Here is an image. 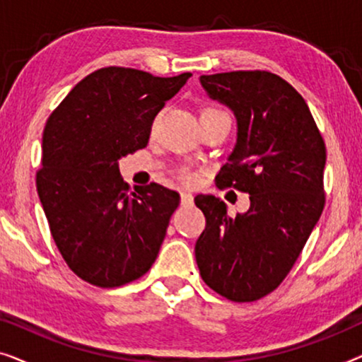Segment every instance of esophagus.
I'll list each match as a JSON object with an SVG mask.
<instances>
[{"mask_svg": "<svg viewBox=\"0 0 362 362\" xmlns=\"http://www.w3.org/2000/svg\"><path fill=\"white\" fill-rule=\"evenodd\" d=\"M192 202H194V196H192L191 192L182 191V192H181V204H182V206H191Z\"/></svg>", "mask_w": 362, "mask_h": 362, "instance_id": "1", "label": "esophagus"}]
</instances>
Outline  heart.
<instances>
[{"mask_svg": "<svg viewBox=\"0 0 362 362\" xmlns=\"http://www.w3.org/2000/svg\"><path fill=\"white\" fill-rule=\"evenodd\" d=\"M214 110H217V108H206L204 112H214ZM181 180L182 181H186V182H194L196 181V176H194V173H191L189 170H182L181 171Z\"/></svg>", "mask_w": 362, "mask_h": 362, "instance_id": "1", "label": "heart"}]
</instances>
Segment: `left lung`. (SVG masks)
I'll list each match as a JSON object with an SVG mask.
<instances>
[{
	"label": "left lung",
	"mask_w": 362,
	"mask_h": 362,
	"mask_svg": "<svg viewBox=\"0 0 362 362\" xmlns=\"http://www.w3.org/2000/svg\"><path fill=\"white\" fill-rule=\"evenodd\" d=\"M207 95L237 120V143L216 181L250 196L230 217L216 196H197L206 229L196 242L202 280L230 301L274 291L298 259L325 207L326 146L303 97L267 71L201 76Z\"/></svg>",
	"instance_id": "8db88e82"
}]
</instances>
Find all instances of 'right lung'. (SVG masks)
<instances>
[{
    "mask_svg": "<svg viewBox=\"0 0 362 362\" xmlns=\"http://www.w3.org/2000/svg\"><path fill=\"white\" fill-rule=\"evenodd\" d=\"M191 76L98 69L49 117L37 194L59 252L88 284H130L156 260L180 194L156 182L130 192L118 160L148 145L158 112Z\"/></svg>",
    "mask_w": 362,
    "mask_h": 362,
    "instance_id": "obj_1",
    "label": "right lung"
}]
</instances>
